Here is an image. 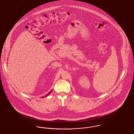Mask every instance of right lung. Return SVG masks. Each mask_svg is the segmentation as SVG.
I'll return each instance as SVG.
<instances>
[{"label": "right lung", "mask_w": 134, "mask_h": 134, "mask_svg": "<svg viewBox=\"0 0 134 134\" xmlns=\"http://www.w3.org/2000/svg\"><path fill=\"white\" fill-rule=\"evenodd\" d=\"M51 91H52V90H51V91H50V92H49V93H48V94L47 96H46H46H48L49 94H50L51 93Z\"/></svg>", "instance_id": "add662e5"}]
</instances>
